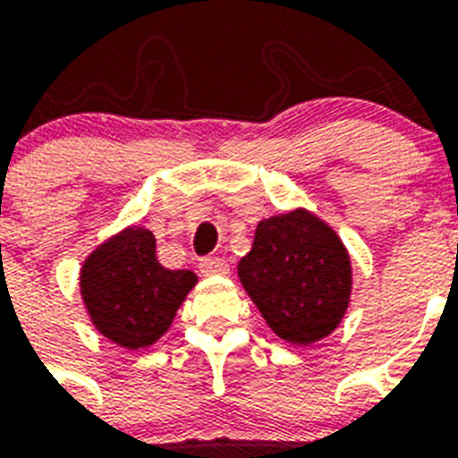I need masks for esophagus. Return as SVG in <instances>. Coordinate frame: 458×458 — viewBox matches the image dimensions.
<instances>
[{"label":"esophagus","mask_w":458,"mask_h":458,"mask_svg":"<svg viewBox=\"0 0 458 458\" xmlns=\"http://www.w3.org/2000/svg\"><path fill=\"white\" fill-rule=\"evenodd\" d=\"M199 271L204 273V276H228L230 266L228 261L221 257H207V259H201Z\"/></svg>","instance_id":"esophagus-1"}]
</instances>
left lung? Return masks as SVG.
<instances>
[{"label":"left lung","mask_w":458,"mask_h":458,"mask_svg":"<svg viewBox=\"0 0 458 458\" xmlns=\"http://www.w3.org/2000/svg\"><path fill=\"white\" fill-rule=\"evenodd\" d=\"M237 276L273 333L297 347L340 326L354 285L347 247L309 208L259 221Z\"/></svg>","instance_id":"1"}]
</instances>
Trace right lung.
Returning <instances> with one entry per match:
<instances>
[{
	"instance_id": "right-lung-1",
	"label": "right lung",
	"mask_w": 458,
	"mask_h": 458,
	"mask_svg": "<svg viewBox=\"0 0 458 458\" xmlns=\"http://www.w3.org/2000/svg\"><path fill=\"white\" fill-rule=\"evenodd\" d=\"M197 285L192 271L158 264L157 237L128 225L89 251L81 268V297L92 326L131 352L152 347Z\"/></svg>"
}]
</instances>
